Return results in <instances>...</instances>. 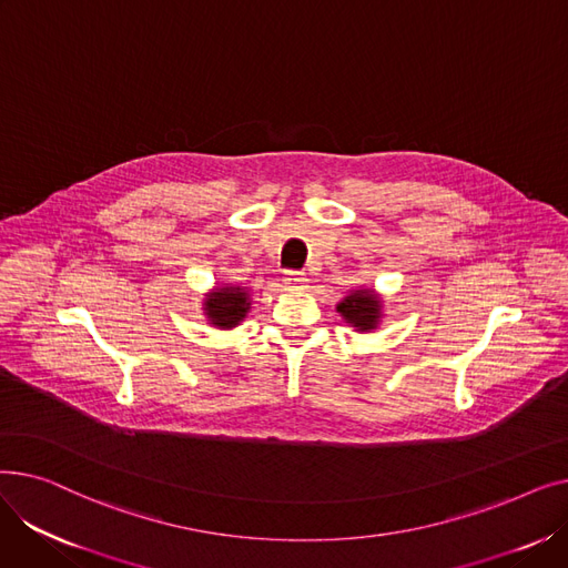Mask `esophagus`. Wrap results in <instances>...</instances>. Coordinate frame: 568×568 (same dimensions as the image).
I'll list each match as a JSON object with an SVG mask.
<instances>
[{"mask_svg":"<svg viewBox=\"0 0 568 568\" xmlns=\"http://www.w3.org/2000/svg\"><path fill=\"white\" fill-rule=\"evenodd\" d=\"M306 283H308V278L302 272H285V276H283V285L290 290H302V287H306Z\"/></svg>","mask_w":568,"mask_h":568,"instance_id":"esophagus-1","label":"esophagus"}]
</instances>
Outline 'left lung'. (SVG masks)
I'll return each instance as SVG.
<instances>
[{"instance_id":"obj_1","label":"left lung","mask_w":568,"mask_h":568,"mask_svg":"<svg viewBox=\"0 0 568 568\" xmlns=\"http://www.w3.org/2000/svg\"><path fill=\"white\" fill-rule=\"evenodd\" d=\"M336 311L343 317V322L352 326L356 334H371L379 329V324L384 320L382 294L375 287H366V285L349 290L338 302Z\"/></svg>"}]
</instances>
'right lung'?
Masks as SVG:
<instances>
[{
	"label": "right lung",
	"mask_w": 568,
	"mask_h": 568,
	"mask_svg": "<svg viewBox=\"0 0 568 568\" xmlns=\"http://www.w3.org/2000/svg\"><path fill=\"white\" fill-rule=\"evenodd\" d=\"M251 287L239 283H216L202 296V317L214 329L230 332L251 313Z\"/></svg>",
	"instance_id": "obj_1"
}]
</instances>
